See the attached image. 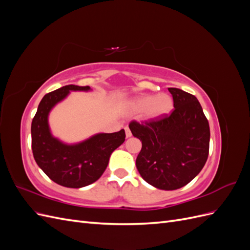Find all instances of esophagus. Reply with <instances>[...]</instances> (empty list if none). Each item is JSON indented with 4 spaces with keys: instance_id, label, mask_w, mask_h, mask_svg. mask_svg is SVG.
<instances>
[{
    "instance_id": "obj_1",
    "label": "esophagus",
    "mask_w": 250,
    "mask_h": 250,
    "mask_svg": "<svg viewBox=\"0 0 250 250\" xmlns=\"http://www.w3.org/2000/svg\"><path fill=\"white\" fill-rule=\"evenodd\" d=\"M125 134H126V138H130L131 137V131H130V129H129V127L128 126H126L125 128Z\"/></svg>"
}]
</instances>
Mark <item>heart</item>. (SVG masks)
<instances>
[{"instance_id":"1","label":"heart","mask_w":250,"mask_h":250,"mask_svg":"<svg viewBox=\"0 0 250 250\" xmlns=\"http://www.w3.org/2000/svg\"><path fill=\"white\" fill-rule=\"evenodd\" d=\"M173 107L172 98L167 94H158L156 96L140 95L132 98L127 103V108L130 111H141L143 120L156 121L170 113Z\"/></svg>"}]
</instances>
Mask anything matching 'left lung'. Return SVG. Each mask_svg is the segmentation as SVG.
<instances>
[{
  "mask_svg": "<svg viewBox=\"0 0 250 250\" xmlns=\"http://www.w3.org/2000/svg\"><path fill=\"white\" fill-rule=\"evenodd\" d=\"M174 110L164 119L131 122L133 137L142 142L135 165L143 179L161 190H177L198 175L208 156L209 125L197 98L169 87Z\"/></svg>",
  "mask_w": 250,
  "mask_h": 250,
  "instance_id": "left-lung-1",
  "label": "left lung"
}]
</instances>
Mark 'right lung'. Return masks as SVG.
<instances>
[{"mask_svg":"<svg viewBox=\"0 0 250 250\" xmlns=\"http://www.w3.org/2000/svg\"><path fill=\"white\" fill-rule=\"evenodd\" d=\"M89 86L65 85L42 99L31 124L32 152L39 167L54 183L73 188L86 187L101 177L111 153L125 141V130L97 133L88 139L66 144L52 134L50 111L71 92H88Z\"/></svg>","mask_w":250,"mask_h":250,"instance_id":"obj_1","label":"right lung"}]
</instances>
